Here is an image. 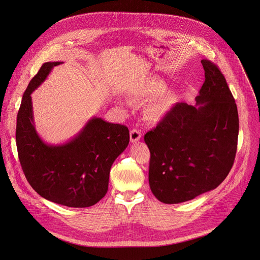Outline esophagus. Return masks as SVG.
Here are the masks:
<instances>
[{"label":"esophagus","instance_id":"1","mask_svg":"<svg viewBox=\"0 0 260 260\" xmlns=\"http://www.w3.org/2000/svg\"><path fill=\"white\" fill-rule=\"evenodd\" d=\"M129 137H131V142L132 143H137L138 141H140V139L142 137L141 131H139L138 128L132 129L131 133H129Z\"/></svg>","mask_w":260,"mask_h":260}]
</instances>
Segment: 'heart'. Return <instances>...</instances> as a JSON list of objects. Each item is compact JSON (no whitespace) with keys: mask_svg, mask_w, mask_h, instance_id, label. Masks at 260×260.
<instances>
[{"mask_svg":"<svg viewBox=\"0 0 260 260\" xmlns=\"http://www.w3.org/2000/svg\"><path fill=\"white\" fill-rule=\"evenodd\" d=\"M166 87L167 85L165 84V82L161 80H151L145 85L143 89V94L148 98H152L165 91ZM177 101L178 95L176 92L166 91L149 104L147 108V113L152 118L160 119L170 112V110L174 107Z\"/></svg>","mask_w":260,"mask_h":260,"instance_id":"1","label":"heart"}]
</instances>
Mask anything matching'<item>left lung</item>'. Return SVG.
<instances>
[{
	"instance_id": "8db88e82",
	"label": "left lung",
	"mask_w": 260,
	"mask_h": 260,
	"mask_svg": "<svg viewBox=\"0 0 260 260\" xmlns=\"http://www.w3.org/2000/svg\"><path fill=\"white\" fill-rule=\"evenodd\" d=\"M205 83L197 105L178 102L145 135L150 150L149 183L158 201L172 205L218 187L235 160L239 117L224 75L202 59Z\"/></svg>"
}]
</instances>
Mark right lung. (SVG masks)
<instances>
[{
    "label": "right lung",
    "instance_id": "right-lung-1",
    "mask_svg": "<svg viewBox=\"0 0 260 260\" xmlns=\"http://www.w3.org/2000/svg\"><path fill=\"white\" fill-rule=\"evenodd\" d=\"M60 63H43L24 92L17 114L18 156L27 181L40 197L70 208H87L106 194L110 168L126 149L129 132L125 125L92 117L69 142H43L35 129L31 94Z\"/></svg>",
    "mask_w": 260,
    "mask_h": 260
}]
</instances>
